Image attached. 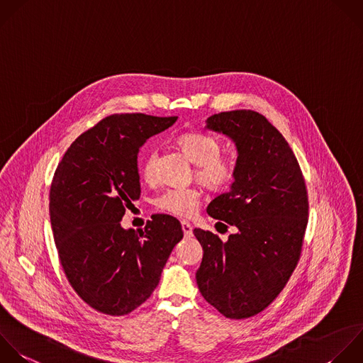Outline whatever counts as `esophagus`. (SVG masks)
Listing matches in <instances>:
<instances>
[{
  "instance_id": "obj_1",
  "label": "esophagus",
  "mask_w": 363,
  "mask_h": 363,
  "mask_svg": "<svg viewBox=\"0 0 363 363\" xmlns=\"http://www.w3.org/2000/svg\"><path fill=\"white\" fill-rule=\"evenodd\" d=\"M182 228H183V233H184V237H191L193 235V227L190 223L187 221H182Z\"/></svg>"
}]
</instances>
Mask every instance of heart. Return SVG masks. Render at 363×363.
Listing matches in <instances>:
<instances>
[{
    "mask_svg": "<svg viewBox=\"0 0 363 363\" xmlns=\"http://www.w3.org/2000/svg\"><path fill=\"white\" fill-rule=\"evenodd\" d=\"M179 146L186 153V156L197 164L196 176L197 179L213 190H221L228 187L238 172L237 160L231 156H221V142L201 132L186 133L179 138ZM156 164L157 152L150 150L142 160L140 172L146 182H153L156 179ZM200 203V193L191 187L167 189L155 201L156 207L162 211L189 217L191 216Z\"/></svg>",
    "mask_w": 363,
    "mask_h": 363,
    "instance_id": "heart-1",
    "label": "heart"
}]
</instances>
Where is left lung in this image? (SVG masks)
<instances>
[{
    "instance_id": "1",
    "label": "left lung",
    "mask_w": 363,
    "mask_h": 363,
    "mask_svg": "<svg viewBox=\"0 0 363 363\" xmlns=\"http://www.w3.org/2000/svg\"><path fill=\"white\" fill-rule=\"evenodd\" d=\"M207 129L237 146L234 183L207 207L237 233L223 242L208 230H193L204 251L196 279L220 313L244 319L264 311L294 272L308 224V194L294 152L261 113L221 112L207 119Z\"/></svg>"
}]
</instances>
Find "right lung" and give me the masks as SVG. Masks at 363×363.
<instances>
[{"instance_id":"right-lung-1","label":"right lung","mask_w":363,"mask_h":363,"mask_svg":"<svg viewBox=\"0 0 363 363\" xmlns=\"http://www.w3.org/2000/svg\"><path fill=\"white\" fill-rule=\"evenodd\" d=\"M177 116L111 115L82 133L60 162L50 214L58 257L75 292L94 309L128 315L160 281L182 224L155 214L143 230H125L121 220L140 197L138 153Z\"/></svg>"}]
</instances>
